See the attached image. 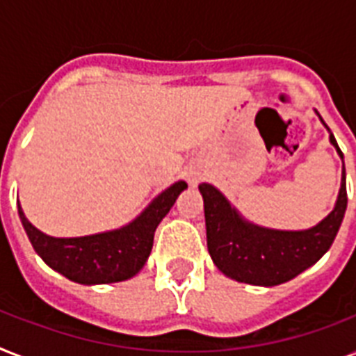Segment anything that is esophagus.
I'll return each instance as SVG.
<instances>
[{
    "label": "esophagus",
    "mask_w": 356,
    "mask_h": 356,
    "mask_svg": "<svg viewBox=\"0 0 356 356\" xmlns=\"http://www.w3.org/2000/svg\"><path fill=\"white\" fill-rule=\"evenodd\" d=\"M188 181L192 184H195V183H197V181H200V177H197L195 173H188Z\"/></svg>",
    "instance_id": "1"
}]
</instances>
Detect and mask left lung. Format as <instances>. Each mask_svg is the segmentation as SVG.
I'll return each mask as SVG.
<instances>
[{
    "mask_svg": "<svg viewBox=\"0 0 356 356\" xmlns=\"http://www.w3.org/2000/svg\"><path fill=\"white\" fill-rule=\"evenodd\" d=\"M329 140L343 161L332 133ZM200 192L205 205L207 245L216 268L234 281L257 286L282 284L316 264L334 242L348 209L346 168L342 170V184L332 212L318 225L305 231L260 227L243 220L212 184H200Z\"/></svg>",
    "mask_w": 356,
    "mask_h": 356,
    "instance_id": "obj_1",
    "label": "left lung"
}]
</instances>
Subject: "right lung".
<instances>
[{"instance_id": "right-lung-1", "label": "right lung", "mask_w": 356, "mask_h": 356, "mask_svg": "<svg viewBox=\"0 0 356 356\" xmlns=\"http://www.w3.org/2000/svg\"><path fill=\"white\" fill-rule=\"evenodd\" d=\"M186 186L184 181L173 183L129 225L90 236H47L25 218L19 203L18 214L33 248L49 268L81 284H107L131 279L144 268L159 223Z\"/></svg>"}]
</instances>
